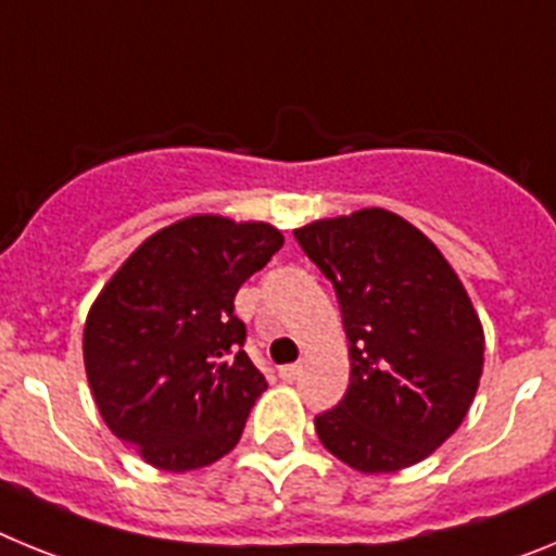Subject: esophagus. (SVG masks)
<instances>
[{"instance_id":"34e87169","label":"esophagus","mask_w":556,"mask_h":556,"mask_svg":"<svg viewBox=\"0 0 556 556\" xmlns=\"http://www.w3.org/2000/svg\"><path fill=\"white\" fill-rule=\"evenodd\" d=\"M278 372H281L283 381H294V378L301 376V365H283Z\"/></svg>"}]
</instances>
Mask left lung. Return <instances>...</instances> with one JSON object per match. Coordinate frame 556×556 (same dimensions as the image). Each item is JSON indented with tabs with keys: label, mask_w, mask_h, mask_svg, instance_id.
I'll use <instances>...</instances> for the list:
<instances>
[{
	"label": "left lung",
	"mask_w": 556,
	"mask_h": 556,
	"mask_svg": "<svg viewBox=\"0 0 556 556\" xmlns=\"http://www.w3.org/2000/svg\"><path fill=\"white\" fill-rule=\"evenodd\" d=\"M333 283L351 384L314 417L320 443L362 473L426 459L459 429L479 390L484 333L443 253L392 211L362 208L294 230Z\"/></svg>",
	"instance_id": "left-lung-1"
}]
</instances>
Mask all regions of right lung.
Instances as JSON below:
<instances>
[{
  "mask_svg": "<svg viewBox=\"0 0 556 556\" xmlns=\"http://www.w3.org/2000/svg\"><path fill=\"white\" fill-rule=\"evenodd\" d=\"M281 248L273 225L200 214L152 233L105 283L83 331L86 376L144 462L184 473L239 443L267 381L233 298Z\"/></svg>",
  "mask_w": 556,
  "mask_h": 556,
  "instance_id": "right-lung-1",
  "label": "right lung"
}]
</instances>
